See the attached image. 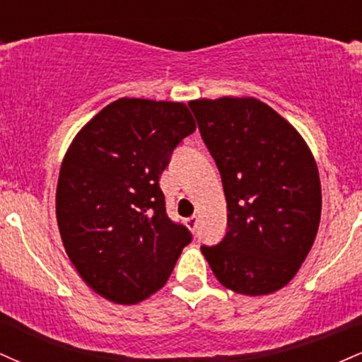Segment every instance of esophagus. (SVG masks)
<instances>
[{
  "instance_id": "esophagus-1",
  "label": "esophagus",
  "mask_w": 362,
  "mask_h": 362,
  "mask_svg": "<svg viewBox=\"0 0 362 362\" xmlns=\"http://www.w3.org/2000/svg\"><path fill=\"white\" fill-rule=\"evenodd\" d=\"M185 224H187V226H189L190 231L197 230V224H199L197 216H192V218H187V219H185Z\"/></svg>"
}]
</instances>
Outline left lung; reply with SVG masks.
Listing matches in <instances>:
<instances>
[{
	"mask_svg": "<svg viewBox=\"0 0 362 362\" xmlns=\"http://www.w3.org/2000/svg\"><path fill=\"white\" fill-rule=\"evenodd\" d=\"M189 107L226 195V235L201 247L216 279L247 296L284 288L318 231L322 187L313 155L296 129L257 98H202Z\"/></svg>",
	"mask_w": 362,
	"mask_h": 362,
	"instance_id": "obj_1",
	"label": "left lung"
}]
</instances>
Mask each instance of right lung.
<instances>
[{
	"mask_svg": "<svg viewBox=\"0 0 362 362\" xmlns=\"http://www.w3.org/2000/svg\"><path fill=\"white\" fill-rule=\"evenodd\" d=\"M195 131L184 103L119 98L78 132L62 161L56 216L69 260L97 294L146 300L192 242L172 221L160 175Z\"/></svg>",
	"mask_w": 362,
	"mask_h": 362,
	"instance_id": "1",
	"label": "right lung"
}]
</instances>
